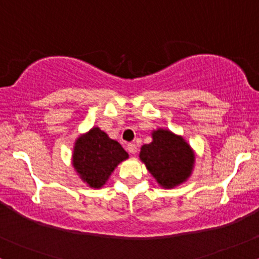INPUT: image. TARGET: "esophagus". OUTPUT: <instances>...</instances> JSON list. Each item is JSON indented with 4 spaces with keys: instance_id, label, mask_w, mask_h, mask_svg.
Masks as SVG:
<instances>
[{
    "instance_id": "esophagus-1",
    "label": "esophagus",
    "mask_w": 259,
    "mask_h": 259,
    "mask_svg": "<svg viewBox=\"0 0 259 259\" xmlns=\"http://www.w3.org/2000/svg\"><path fill=\"white\" fill-rule=\"evenodd\" d=\"M127 151H128L131 154H136L137 153V146L135 143H128L127 144Z\"/></svg>"
}]
</instances>
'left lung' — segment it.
Instances as JSON below:
<instances>
[{"label":"left lung","mask_w":259,"mask_h":259,"mask_svg":"<svg viewBox=\"0 0 259 259\" xmlns=\"http://www.w3.org/2000/svg\"><path fill=\"white\" fill-rule=\"evenodd\" d=\"M153 141L142 146L140 158L157 183L171 189L188 180L195 163V154L182 136L169 130L153 131Z\"/></svg>","instance_id":"obj_1"}]
</instances>
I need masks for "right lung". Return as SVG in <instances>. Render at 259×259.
Wrapping results in <instances>:
<instances>
[{"mask_svg":"<svg viewBox=\"0 0 259 259\" xmlns=\"http://www.w3.org/2000/svg\"><path fill=\"white\" fill-rule=\"evenodd\" d=\"M128 153L117 141L94 127L75 141L73 165L77 174L90 188L99 189L106 184L111 173Z\"/></svg>","mask_w":259,"mask_h":259,"instance_id":"add662e5","label":"right lung"}]
</instances>
